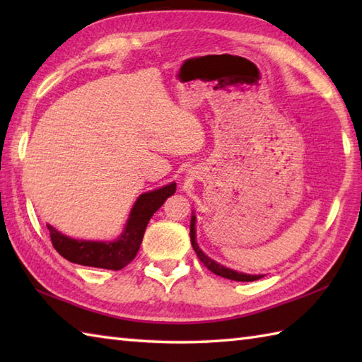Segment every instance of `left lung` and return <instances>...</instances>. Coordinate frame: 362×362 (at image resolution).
Wrapping results in <instances>:
<instances>
[{
  "label": "left lung",
  "mask_w": 362,
  "mask_h": 362,
  "mask_svg": "<svg viewBox=\"0 0 362 362\" xmlns=\"http://www.w3.org/2000/svg\"><path fill=\"white\" fill-rule=\"evenodd\" d=\"M189 238H191V245H193L196 255L199 257V259L202 261L204 266L209 269V271H211L213 274H216L219 276H224V279H228V280H235V281H255V280H259L261 276H263V275H250V274H243V272L233 271V269L222 266V264L218 263V261H214L210 257H206L205 253L202 252V249L199 247V244L196 241V214L194 213L191 214Z\"/></svg>",
  "instance_id": "obj_1"
}]
</instances>
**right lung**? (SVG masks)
<instances>
[{
	"mask_svg": "<svg viewBox=\"0 0 362 362\" xmlns=\"http://www.w3.org/2000/svg\"><path fill=\"white\" fill-rule=\"evenodd\" d=\"M175 182H171L169 185L138 196L132 210H130L124 228L113 241L74 240V238L60 233L52 226L46 224L54 249L71 263L119 271L136 257L146 226L153 216V213L165 204L166 199L175 193Z\"/></svg>",
	"mask_w": 362,
	"mask_h": 362,
	"instance_id": "right-lung-1",
	"label": "right lung"
}]
</instances>
